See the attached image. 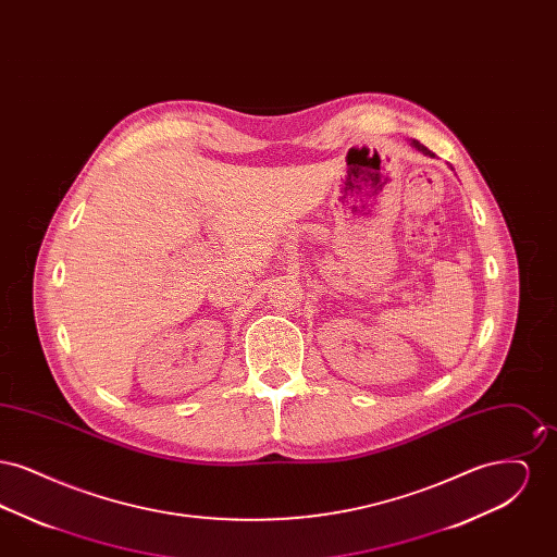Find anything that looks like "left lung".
I'll use <instances>...</instances> for the list:
<instances>
[{"label": "left lung", "instance_id": "8db88e82", "mask_svg": "<svg viewBox=\"0 0 557 557\" xmlns=\"http://www.w3.org/2000/svg\"><path fill=\"white\" fill-rule=\"evenodd\" d=\"M411 144H413V148H416V150H420V152H424L425 157H434V154H432V152H430V150H428V148H425L424 144H420V141H418V139H413V141H411Z\"/></svg>", "mask_w": 557, "mask_h": 557}]
</instances>
